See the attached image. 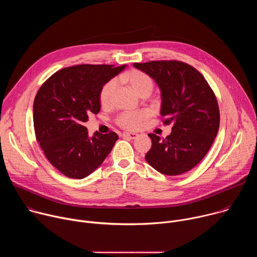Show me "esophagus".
Wrapping results in <instances>:
<instances>
[{"mask_svg": "<svg viewBox=\"0 0 257 257\" xmlns=\"http://www.w3.org/2000/svg\"><path fill=\"white\" fill-rule=\"evenodd\" d=\"M137 136H138V134H136V133H128V132L123 133V137L128 138V139H135V138H137Z\"/></svg>", "mask_w": 257, "mask_h": 257, "instance_id": "esophagus-1", "label": "esophagus"}]
</instances>
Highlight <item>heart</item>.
<instances>
[{
	"label": "heart",
	"instance_id": "obj_1",
	"mask_svg": "<svg viewBox=\"0 0 257 257\" xmlns=\"http://www.w3.org/2000/svg\"><path fill=\"white\" fill-rule=\"evenodd\" d=\"M123 79L131 86V88L140 96H148L154 89L153 79L138 69H131L123 74ZM117 79L112 78L106 81L100 88L98 99L102 106H107L111 103L113 93L117 87ZM150 113L145 109L137 112H124L117 119L116 123L127 130H135L140 127L143 121L149 118Z\"/></svg>",
	"mask_w": 257,
	"mask_h": 257
}]
</instances>
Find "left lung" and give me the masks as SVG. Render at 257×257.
<instances>
[{
	"label": "left lung",
	"instance_id": "8db88e82",
	"mask_svg": "<svg viewBox=\"0 0 257 257\" xmlns=\"http://www.w3.org/2000/svg\"><path fill=\"white\" fill-rule=\"evenodd\" d=\"M156 80L162 91L164 125L172 124L166 138L149 134L153 144L145 160L158 172L177 176L193 169L205 157L219 127L215 94L199 71L180 61L134 63Z\"/></svg>",
	"mask_w": 257,
	"mask_h": 257
}]
</instances>
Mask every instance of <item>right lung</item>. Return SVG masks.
I'll use <instances>...</instances> for the list:
<instances>
[{
	"instance_id": "right-lung-1",
	"label": "right lung",
	"mask_w": 257,
	"mask_h": 257,
	"mask_svg": "<svg viewBox=\"0 0 257 257\" xmlns=\"http://www.w3.org/2000/svg\"><path fill=\"white\" fill-rule=\"evenodd\" d=\"M125 65H76L57 71L39 89L33 102L36 140L48 161L63 175L83 179L97 169L118 140L116 132H95L84 122L100 109L101 86Z\"/></svg>"
}]
</instances>
